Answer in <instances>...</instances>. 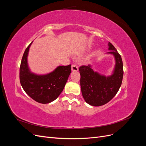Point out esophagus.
Masks as SVG:
<instances>
[{
  "mask_svg": "<svg viewBox=\"0 0 146 146\" xmlns=\"http://www.w3.org/2000/svg\"><path fill=\"white\" fill-rule=\"evenodd\" d=\"M71 70H72V71H73V72L78 71V68L77 67V66L76 64H72L71 66Z\"/></svg>",
  "mask_w": 146,
  "mask_h": 146,
  "instance_id": "esophagus-1",
  "label": "esophagus"
}]
</instances>
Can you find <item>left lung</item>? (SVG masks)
<instances>
[{
  "label": "left lung",
  "instance_id": "obj_1",
  "mask_svg": "<svg viewBox=\"0 0 146 146\" xmlns=\"http://www.w3.org/2000/svg\"><path fill=\"white\" fill-rule=\"evenodd\" d=\"M108 52L114 56L115 64L111 75L106 76L92 69V66L79 68L80 86L83 99L89 105L99 107L111 100L120 88L123 78V63L121 55L111 43L108 42Z\"/></svg>",
  "mask_w": 146,
  "mask_h": 146
}]
</instances>
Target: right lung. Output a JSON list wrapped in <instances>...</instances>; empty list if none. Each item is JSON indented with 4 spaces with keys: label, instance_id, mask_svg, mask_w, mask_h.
Listing matches in <instances>:
<instances>
[{
    "label": "right lung",
    "instance_id": "obj_1",
    "mask_svg": "<svg viewBox=\"0 0 146 146\" xmlns=\"http://www.w3.org/2000/svg\"><path fill=\"white\" fill-rule=\"evenodd\" d=\"M32 42L25 49L22 58L20 82L24 91L31 98L39 103L46 104L58 98L63 91L71 72V65L59 66L53 71L45 74L33 72L28 63L29 49Z\"/></svg>",
    "mask_w": 146,
    "mask_h": 146
}]
</instances>
